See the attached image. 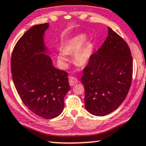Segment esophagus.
<instances>
[{
	"label": "esophagus",
	"mask_w": 146,
	"mask_h": 146,
	"mask_svg": "<svg viewBox=\"0 0 146 146\" xmlns=\"http://www.w3.org/2000/svg\"><path fill=\"white\" fill-rule=\"evenodd\" d=\"M69 82L71 86H74L75 84L78 83V79L74 77H69Z\"/></svg>",
	"instance_id": "obj_1"
}]
</instances>
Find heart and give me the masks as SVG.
I'll list each match as a JSON object with an SVG mask.
<instances>
[{"label": "heart", "instance_id": "b5f03b06", "mask_svg": "<svg viewBox=\"0 0 146 146\" xmlns=\"http://www.w3.org/2000/svg\"><path fill=\"white\" fill-rule=\"evenodd\" d=\"M87 37L85 34L77 35L66 44L64 47V52H60L58 59L62 63H66L68 58L65 54H74V61L79 65H85L89 62L92 54V49L89 44H86ZM83 47H82V46Z\"/></svg>", "mask_w": 146, "mask_h": 146}]
</instances>
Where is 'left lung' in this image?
I'll use <instances>...</instances> for the list:
<instances>
[{"mask_svg": "<svg viewBox=\"0 0 146 146\" xmlns=\"http://www.w3.org/2000/svg\"><path fill=\"white\" fill-rule=\"evenodd\" d=\"M81 82L85 107L90 113L105 116L126 98L133 76V58L124 40L110 27L108 36L84 69Z\"/></svg>", "mask_w": 146, "mask_h": 146, "instance_id": "left-lung-1", "label": "left lung"}]
</instances>
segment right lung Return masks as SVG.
Returning a JSON list of instances; mask_svg holds the SVG:
<instances>
[{"instance_id":"right-lung-1","label":"right lung","mask_w":146,"mask_h":146,"mask_svg":"<svg viewBox=\"0 0 146 146\" xmlns=\"http://www.w3.org/2000/svg\"><path fill=\"white\" fill-rule=\"evenodd\" d=\"M48 23L35 25L17 42L11 60L13 81L20 98L33 113L44 119L58 117L64 109V98L70 90L68 73L52 65L44 34Z\"/></svg>"}]
</instances>
